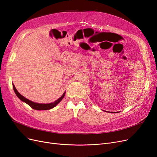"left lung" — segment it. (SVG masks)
Wrapping results in <instances>:
<instances>
[{
	"mask_svg": "<svg viewBox=\"0 0 157 157\" xmlns=\"http://www.w3.org/2000/svg\"><path fill=\"white\" fill-rule=\"evenodd\" d=\"M114 113H115V112H114Z\"/></svg>",
	"mask_w": 157,
	"mask_h": 157,
	"instance_id": "8db88e82",
	"label": "left lung"
}]
</instances>
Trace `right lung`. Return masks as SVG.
<instances>
[{
    "mask_svg": "<svg viewBox=\"0 0 157 157\" xmlns=\"http://www.w3.org/2000/svg\"><path fill=\"white\" fill-rule=\"evenodd\" d=\"M13 89H14V91H15L16 95H17V97L20 100L22 101L23 102H25V103H27L28 105H29L32 108L35 109V110H49V109H51V108H54V106H56L62 100V99L64 98L65 94V92H64V94L62 95V96L59 98L56 101H54V103H49V104H40V103H34V102L31 101L30 100L26 99L25 98L22 96V95L17 91V90L16 89V88L14 86V85H13Z\"/></svg>",
    "mask_w": 157,
    "mask_h": 157,
    "instance_id": "right-lung-1",
    "label": "right lung"
}]
</instances>
